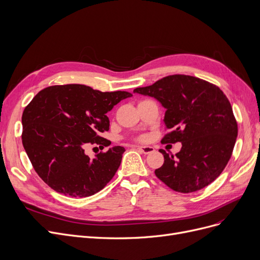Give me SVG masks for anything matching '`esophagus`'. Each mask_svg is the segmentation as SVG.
I'll return each mask as SVG.
<instances>
[{"label": "esophagus", "instance_id": "esophagus-1", "mask_svg": "<svg viewBox=\"0 0 260 260\" xmlns=\"http://www.w3.org/2000/svg\"><path fill=\"white\" fill-rule=\"evenodd\" d=\"M137 149L144 154H149L154 151V148L151 146H137Z\"/></svg>", "mask_w": 260, "mask_h": 260}]
</instances>
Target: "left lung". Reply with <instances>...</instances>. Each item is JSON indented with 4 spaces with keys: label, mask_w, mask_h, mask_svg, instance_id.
Masks as SVG:
<instances>
[{
    "label": "left lung",
    "mask_w": 260,
    "mask_h": 260,
    "mask_svg": "<svg viewBox=\"0 0 260 260\" xmlns=\"http://www.w3.org/2000/svg\"><path fill=\"white\" fill-rule=\"evenodd\" d=\"M133 93L150 96L166 111L170 130L162 143H182L181 150L164 155L155 176L179 192H193L214 182L231 158L238 128L232 106L218 86L188 75H170Z\"/></svg>",
    "instance_id": "left-lung-1"
}]
</instances>
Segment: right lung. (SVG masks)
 I'll return each mask as SVG.
<instances>
[{
	"mask_svg": "<svg viewBox=\"0 0 260 260\" xmlns=\"http://www.w3.org/2000/svg\"><path fill=\"white\" fill-rule=\"evenodd\" d=\"M125 91L101 92L83 84L53 85L37 94L22 115V143L34 169L55 191L74 198L102 190L117 171L125 148L114 146L92 159L89 144L104 148L109 130L106 115Z\"/></svg>",
	"mask_w": 260,
	"mask_h": 260,
	"instance_id": "1",
	"label": "right lung"
}]
</instances>
